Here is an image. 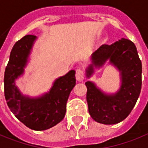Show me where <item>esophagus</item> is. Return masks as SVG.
Segmentation results:
<instances>
[{
  "mask_svg": "<svg viewBox=\"0 0 148 148\" xmlns=\"http://www.w3.org/2000/svg\"><path fill=\"white\" fill-rule=\"evenodd\" d=\"M75 77H76V79L77 81L82 82L83 81L84 79V73L82 69H77L76 71V74H75Z\"/></svg>",
  "mask_w": 148,
  "mask_h": 148,
  "instance_id": "1",
  "label": "esophagus"
}]
</instances>
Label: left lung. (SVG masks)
<instances>
[{
  "label": "left lung",
  "mask_w": 148,
  "mask_h": 148,
  "mask_svg": "<svg viewBox=\"0 0 148 148\" xmlns=\"http://www.w3.org/2000/svg\"><path fill=\"white\" fill-rule=\"evenodd\" d=\"M120 72L121 86L114 94H106L90 81L87 87L86 101L89 113L96 122L103 124L119 123L131 113L138 100L142 86V63L135 44L122 38L111 45H102L91 55V64L86 70L91 77L95 67L103 66L106 61Z\"/></svg>",
  "instance_id": "8db88e82"
}]
</instances>
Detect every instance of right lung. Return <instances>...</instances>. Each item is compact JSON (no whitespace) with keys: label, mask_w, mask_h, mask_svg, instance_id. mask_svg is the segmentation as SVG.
<instances>
[{"label":"right lung","mask_w":148,"mask_h":148,"mask_svg":"<svg viewBox=\"0 0 148 148\" xmlns=\"http://www.w3.org/2000/svg\"><path fill=\"white\" fill-rule=\"evenodd\" d=\"M36 39L34 35H26L13 45L5 71L4 88L7 104L17 119L32 130L44 131L64 119L67 100L76 78L75 71L72 70L57 78L49 91L40 97L22 95L15 80L24 74Z\"/></svg>","instance_id":"obj_1"}]
</instances>
